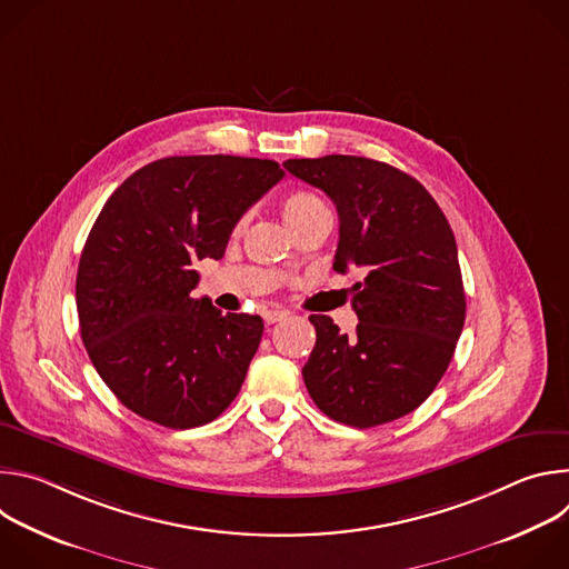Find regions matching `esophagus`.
Here are the masks:
<instances>
[{
  "label": "esophagus",
  "instance_id": "34e87169",
  "mask_svg": "<svg viewBox=\"0 0 569 569\" xmlns=\"http://www.w3.org/2000/svg\"><path fill=\"white\" fill-rule=\"evenodd\" d=\"M286 317H288L286 310H266V312H263V321H266V323H277V321H281V319H286Z\"/></svg>",
  "mask_w": 569,
  "mask_h": 569
}]
</instances>
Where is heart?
Segmentation results:
<instances>
[{"label":"heart","mask_w":569,"mask_h":569,"mask_svg":"<svg viewBox=\"0 0 569 569\" xmlns=\"http://www.w3.org/2000/svg\"><path fill=\"white\" fill-rule=\"evenodd\" d=\"M321 209H329L323 204V200L310 191H292L290 196H286L283 204H281V213L288 222V227L299 224L301 220H306L308 216L321 211Z\"/></svg>","instance_id":"heart-1"}]
</instances>
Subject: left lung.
<instances>
[{
  "instance_id": "left-lung-1",
  "label": "left lung",
  "mask_w": 569,
  "mask_h": 569,
  "mask_svg": "<svg viewBox=\"0 0 569 569\" xmlns=\"http://www.w3.org/2000/svg\"><path fill=\"white\" fill-rule=\"evenodd\" d=\"M295 178L327 193L340 216L333 270H360L353 336L310 315L315 349L303 382L338 423L373 428L415 412L446 373L466 319L455 233L421 182L385 161L327 154L288 159Z\"/></svg>"
}]
</instances>
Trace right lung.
<instances>
[{"label": "right lung", "mask_w": 569, "mask_h": 569, "mask_svg": "<svg viewBox=\"0 0 569 569\" xmlns=\"http://www.w3.org/2000/svg\"><path fill=\"white\" fill-rule=\"evenodd\" d=\"M286 173L272 159L164 157L106 202L80 254L76 308L88 356L128 410L189 430L220 417L263 336L259 315L193 299L202 259Z\"/></svg>", "instance_id": "obj_1"}]
</instances>
